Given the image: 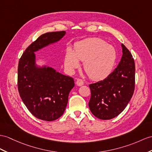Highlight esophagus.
Segmentation results:
<instances>
[{"instance_id":"esophagus-1","label":"esophagus","mask_w":152,"mask_h":152,"mask_svg":"<svg viewBox=\"0 0 152 152\" xmlns=\"http://www.w3.org/2000/svg\"><path fill=\"white\" fill-rule=\"evenodd\" d=\"M76 84H77V86H83V85L84 84V81L82 79H78L77 80V81H76Z\"/></svg>"}]
</instances>
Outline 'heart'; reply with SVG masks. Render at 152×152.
Here are the masks:
<instances>
[{
    "label": "heart",
    "instance_id": "heart-1",
    "mask_svg": "<svg viewBox=\"0 0 152 152\" xmlns=\"http://www.w3.org/2000/svg\"><path fill=\"white\" fill-rule=\"evenodd\" d=\"M115 48L99 38H90L75 44L73 50L68 47L64 56V66L73 73L83 62L84 71L92 80L104 79L112 72L115 63Z\"/></svg>",
    "mask_w": 152,
    "mask_h": 152
}]
</instances>
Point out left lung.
Returning <instances> with one entry per match:
<instances>
[{
	"mask_svg": "<svg viewBox=\"0 0 152 152\" xmlns=\"http://www.w3.org/2000/svg\"><path fill=\"white\" fill-rule=\"evenodd\" d=\"M123 55L114 71L103 80L89 85L91 98L89 108L102 120L112 119L123 112L135 88V62L131 53L121 44Z\"/></svg>",
	"mask_w": 152,
	"mask_h": 152,
	"instance_id": "left-lung-1",
	"label": "left lung"
}]
</instances>
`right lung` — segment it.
I'll return each instance as SVG.
<instances>
[{"label": "right lung", "instance_id": "add662e5", "mask_svg": "<svg viewBox=\"0 0 152 152\" xmlns=\"http://www.w3.org/2000/svg\"><path fill=\"white\" fill-rule=\"evenodd\" d=\"M65 31L40 35L20 57L18 66V90L24 104L33 115L53 121L64 113L70 91L75 86L72 77L46 65L36 63L35 52L58 42Z\"/></svg>", "mask_w": 152, "mask_h": 152}]
</instances>
